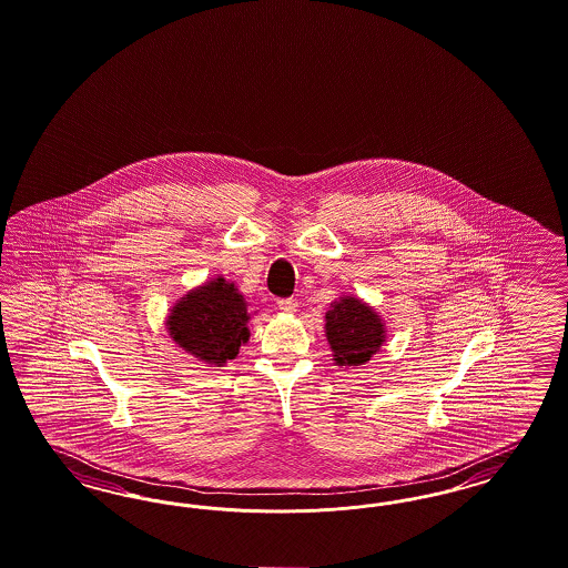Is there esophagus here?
<instances>
[{"instance_id": "34e87169", "label": "esophagus", "mask_w": 568, "mask_h": 568, "mask_svg": "<svg viewBox=\"0 0 568 568\" xmlns=\"http://www.w3.org/2000/svg\"><path fill=\"white\" fill-rule=\"evenodd\" d=\"M277 307L282 310V312H286V314H293L298 310V301L296 298H280L277 301Z\"/></svg>"}]
</instances>
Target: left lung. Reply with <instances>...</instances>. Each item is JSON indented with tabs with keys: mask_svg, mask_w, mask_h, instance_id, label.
Masks as SVG:
<instances>
[{
	"mask_svg": "<svg viewBox=\"0 0 568 568\" xmlns=\"http://www.w3.org/2000/svg\"><path fill=\"white\" fill-rule=\"evenodd\" d=\"M381 317L354 296H341L326 314V336L338 366H359L385 341Z\"/></svg>",
	"mask_w": 568,
	"mask_h": 568,
	"instance_id": "1",
	"label": "left lung"
}]
</instances>
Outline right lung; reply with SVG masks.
I'll return each instance as SVG.
<instances>
[{
	"label": "right lung",
	"mask_w": 568,
	"mask_h": 568,
	"mask_svg": "<svg viewBox=\"0 0 568 568\" xmlns=\"http://www.w3.org/2000/svg\"><path fill=\"white\" fill-rule=\"evenodd\" d=\"M248 307L237 288L216 277L185 294L169 317L172 338L191 356L209 364H225L248 341Z\"/></svg>",
	"instance_id": "1"
}]
</instances>
